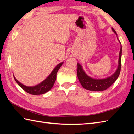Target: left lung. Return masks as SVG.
Segmentation results:
<instances>
[{
  "label": "left lung",
  "instance_id": "left-lung-1",
  "mask_svg": "<svg viewBox=\"0 0 134 134\" xmlns=\"http://www.w3.org/2000/svg\"><path fill=\"white\" fill-rule=\"evenodd\" d=\"M112 30L116 34V36H117V33H116V31L113 28H112ZM119 42H120V41H119ZM121 52L122 48L121 45L120 53H119V59L118 62V69L113 74L106 78L95 79L90 77L89 76H88L85 73L82 65L79 63H78L77 76L79 81L80 82L81 84L84 89L90 91H103L107 89L108 87H109L111 85L114 83L116 81V79H118L120 72L121 64Z\"/></svg>",
  "mask_w": 134,
  "mask_h": 134
}]
</instances>
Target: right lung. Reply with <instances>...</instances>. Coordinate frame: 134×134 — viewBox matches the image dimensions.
Wrapping results in <instances>:
<instances>
[{
  "label": "right lung",
  "instance_id": "add662e5",
  "mask_svg": "<svg viewBox=\"0 0 134 134\" xmlns=\"http://www.w3.org/2000/svg\"><path fill=\"white\" fill-rule=\"evenodd\" d=\"M63 63V62H62L56 65V67L53 70V71L49 74L48 77L39 83L37 85H36L35 86H26L25 85L22 84L21 83L17 80L14 76V79L19 86L21 87L22 89L24 90L25 92L30 94L32 95H40L43 94L45 93L48 92L52 89L54 83H55L56 79V74L58 70L62 66V65Z\"/></svg>",
  "mask_w": 134,
  "mask_h": 134
}]
</instances>
